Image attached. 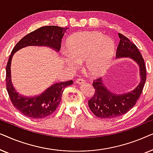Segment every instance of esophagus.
<instances>
[{
	"label": "esophagus",
	"instance_id": "obj_1",
	"mask_svg": "<svg viewBox=\"0 0 153 153\" xmlns=\"http://www.w3.org/2000/svg\"><path fill=\"white\" fill-rule=\"evenodd\" d=\"M76 83H78V84H82V83H84V80H83V79L81 78H79V79H77L76 81Z\"/></svg>",
	"mask_w": 153,
	"mask_h": 153
}]
</instances>
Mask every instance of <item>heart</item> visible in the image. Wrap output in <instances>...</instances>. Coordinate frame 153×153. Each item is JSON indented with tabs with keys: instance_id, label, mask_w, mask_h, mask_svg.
I'll use <instances>...</instances> for the list:
<instances>
[{
	"instance_id": "b5f03b06",
	"label": "heart",
	"mask_w": 153,
	"mask_h": 153,
	"mask_svg": "<svg viewBox=\"0 0 153 153\" xmlns=\"http://www.w3.org/2000/svg\"><path fill=\"white\" fill-rule=\"evenodd\" d=\"M65 49L61 60L68 68H76L79 62L84 61L86 72L91 76H98L109 67L116 45L111 37L100 32H80L68 37Z\"/></svg>"
}]
</instances>
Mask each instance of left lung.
I'll use <instances>...</instances> for the list:
<instances>
[{
  "mask_svg": "<svg viewBox=\"0 0 153 153\" xmlns=\"http://www.w3.org/2000/svg\"><path fill=\"white\" fill-rule=\"evenodd\" d=\"M120 42L117 48L116 58H129L139 68L140 82L132 91L125 93L117 94L106 86L102 78L94 81L95 94L88 100L91 111L100 118H112L122 116L129 111L139 99L146 80L145 62L141 53L134 44L127 37L118 33Z\"/></svg>",
  "mask_w": 153,
  "mask_h": 153,
  "instance_id": "obj_1",
  "label": "left lung"
}]
</instances>
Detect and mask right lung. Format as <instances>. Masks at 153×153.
I'll return each mask as SVG.
<instances>
[{
	"instance_id": "right-lung-1",
	"label": "right lung",
	"mask_w": 153,
	"mask_h": 153,
	"mask_svg": "<svg viewBox=\"0 0 153 153\" xmlns=\"http://www.w3.org/2000/svg\"><path fill=\"white\" fill-rule=\"evenodd\" d=\"M68 29L56 26L41 27L24 36L12 49L6 66V87L12 103L24 116L37 119L53 114L59 105L64 89L72 85L73 81L70 80L53 83L38 95L33 97L22 95L16 91L12 82V57L19 50L28 46L47 47L58 52L61 47L62 37Z\"/></svg>"
}]
</instances>
